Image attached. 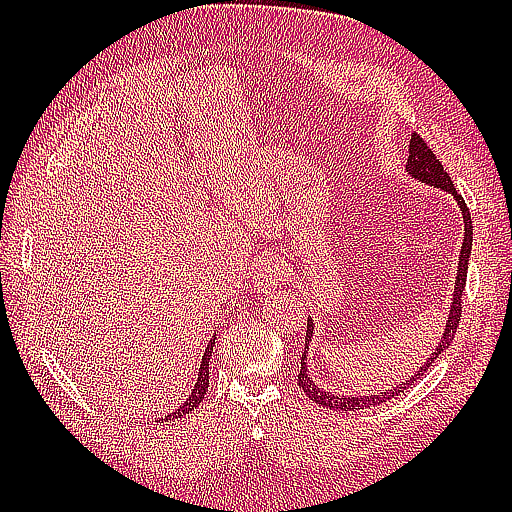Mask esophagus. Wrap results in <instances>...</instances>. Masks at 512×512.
<instances>
[{
	"label": "esophagus",
	"mask_w": 512,
	"mask_h": 512,
	"mask_svg": "<svg viewBox=\"0 0 512 512\" xmlns=\"http://www.w3.org/2000/svg\"><path fill=\"white\" fill-rule=\"evenodd\" d=\"M286 277H288V270L284 268V264H281L277 257L266 255L257 262L255 275H253V286L257 292H268L275 286L284 284Z\"/></svg>",
	"instance_id": "obj_1"
}]
</instances>
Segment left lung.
Here are the masks:
<instances>
[{"mask_svg": "<svg viewBox=\"0 0 512 512\" xmlns=\"http://www.w3.org/2000/svg\"><path fill=\"white\" fill-rule=\"evenodd\" d=\"M407 171L411 173L416 180H422L431 184V187H438L453 193V198L458 200V206L462 209V217H464V242H462V250H460V264H458V277H455V292H453V303H451V314H449V321H447V328H444L442 339L436 347V352L429 356V361L424 363L416 374L411 376V380H407L405 385H400L396 389H387L383 391L380 396H341V394H334V391H323L317 385H314V380L308 376V369H306V354H308V345L312 341V319H308V330H306V350L301 352V369H299V378H297V385L299 389H303V394H306L312 402H317L319 407L323 409H332V411H358V409H367V407H374L380 405V402H387L394 396H400L402 391L409 389L416 380L424 374L429 372L431 365L436 363V358L447 352V347L451 345L455 330H458L460 325V317H462V292L466 286V273H469V255H471V244H473V224H471V213H469V206H466L462 195L455 191L453 187V180L449 178V173L444 171L442 162L436 158V154L427 147V143L420 138V134L413 132L411 140H409V158H407Z\"/></svg>", "mask_w": 512, "mask_h": 512, "instance_id": "left-lung-1", "label": "left lung"}]
</instances>
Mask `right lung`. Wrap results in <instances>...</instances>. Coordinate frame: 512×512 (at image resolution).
Masks as SVG:
<instances>
[{
	"label": "right lung",
	"mask_w": 512,
	"mask_h": 512,
	"mask_svg": "<svg viewBox=\"0 0 512 512\" xmlns=\"http://www.w3.org/2000/svg\"><path fill=\"white\" fill-rule=\"evenodd\" d=\"M213 345H215V339H211V343L206 345L204 356H202L200 372H198V383H195V389L191 391V396H189L187 400H184L176 411L169 413V416H167L165 420H173V418L187 416L189 411H193V409L198 407L200 402H202V398H204V394H206V389H209V361H211V356H213Z\"/></svg>",
	"instance_id": "right-lung-1"
}]
</instances>
